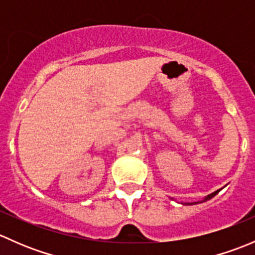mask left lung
I'll list each match as a JSON object with an SVG mask.
<instances>
[{
  "label": "left lung",
  "instance_id": "1",
  "mask_svg": "<svg viewBox=\"0 0 255 255\" xmlns=\"http://www.w3.org/2000/svg\"><path fill=\"white\" fill-rule=\"evenodd\" d=\"M220 191H221V189H220V190H217V191L212 192V194H210V195H208V196L206 197V199H205V200H204V201H207V200L212 199V197H213V196H216V195H217V194H218V192H220ZM204 201H201V202H204ZM195 204H197V202H192V204H185V205H195Z\"/></svg>",
  "mask_w": 255,
  "mask_h": 255
}]
</instances>
